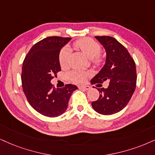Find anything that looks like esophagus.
I'll use <instances>...</instances> for the list:
<instances>
[{
  "label": "esophagus",
  "mask_w": 155,
  "mask_h": 155,
  "mask_svg": "<svg viewBox=\"0 0 155 155\" xmlns=\"http://www.w3.org/2000/svg\"><path fill=\"white\" fill-rule=\"evenodd\" d=\"M81 90H83V91H88V90L91 88L90 86L88 85H80V86H78Z\"/></svg>",
  "instance_id": "34e87169"
}]
</instances>
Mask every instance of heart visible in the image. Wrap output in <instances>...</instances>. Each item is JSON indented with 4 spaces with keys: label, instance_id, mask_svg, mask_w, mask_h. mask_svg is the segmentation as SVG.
<instances>
[{
    "label": "heart",
    "instance_id": "obj_1",
    "mask_svg": "<svg viewBox=\"0 0 155 155\" xmlns=\"http://www.w3.org/2000/svg\"><path fill=\"white\" fill-rule=\"evenodd\" d=\"M74 47L81 50L91 61L93 64H99L101 62L100 54L101 47L99 43L91 38H83L81 39L73 44ZM70 54V50L68 47L62 49L59 55V62L61 67L64 68L68 65L69 57ZM88 75L87 72L81 70H73L69 74V78L75 83H82L86 80Z\"/></svg>",
    "mask_w": 155,
    "mask_h": 155
}]
</instances>
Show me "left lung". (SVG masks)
<instances>
[{"label":"left lung","instance_id":"1","mask_svg":"<svg viewBox=\"0 0 155 155\" xmlns=\"http://www.w3.org/2000/svg\"><path fill=\"white\" fill-rule=\"evenodd\" d=\"M106 54L104 67L92 78V84L109 81L107 88L98 89L97 101L92 102L95 111L102 115H112L127 106L135 91L137 83L136 64L127 49L115 38L95 37Z\"/></svg>","mask_w":155,"mask_h":155}]
</instances>
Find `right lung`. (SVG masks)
Here are the masks:
<instances>
[{
	"instance_id": "obj_1",
	"label": "right lung",
	"mask_w": 155,
	"mask_h": 155,
	"mask_svg": "<svg viewBox=\"0 0 155 155\" xmlns=\"http://www.w3.org/2000/svg\"><path fill=\"white\" fill-rule=\"evenodd\" d=\"M71 38L49 37L35 44L25 57L22 67L23 91L32 108L41 115L57 117L65 112L69 100L78 87L68 84L53 88L51 80L61 70L59 55Z\"/></svg>"
}]
</instances>
